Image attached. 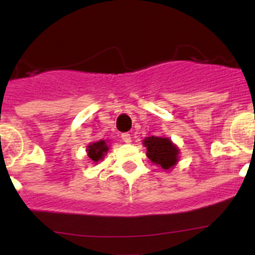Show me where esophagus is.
Instances as JSON below:
<instances>
[{
    "mask_svg": "<svg viewBox=\"0 0 255 255\" xmlns=\"http://www.w3.org/2000/svg\"><path fill=\"white\" fill-rule=\"evenodd\" d=\"M121 139H123V141H125V143H130V141H131V135H130L129 132H124V134H121Z\"/></svg>",
    "mask_w": 255,
    "mask_h": 255,
    "instance_id": "1",
    "label": "esophagus"
}]
</instances>
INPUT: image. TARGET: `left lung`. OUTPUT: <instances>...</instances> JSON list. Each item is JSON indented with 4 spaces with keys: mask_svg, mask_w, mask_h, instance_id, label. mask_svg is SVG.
Returning <instances> with one entry per match:
<instances>
[{
    "mask_svg": "<svg viewBox=\"0 0 255 255\" xmlns=\"http://www.w3.org/2000/svg\"><path fill=\"white\" fill-rule=\"evenodd\" d=\"M144 145L147 147L148 158L155 164H159L163 170H170L177 162V149L168 138L149 136L144 139Z\"/></svg>",
    "mask_w": 255,
    "mask_h": 255,
    "instance_id": "1",
    "label": "left lung"
}]
</instances>
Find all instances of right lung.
<instances>
[{
    "instance_id": "add662e5",
    "label": "right lung",
    "mask_w": 255,
    "mask_h": 255,
    "mask_svg": "<svg viewBox=\"0 0 255 255\" xmlns=\"http://www.w3.org/2000/svg\"><path fill=\"white\" fill-rule=\"evenodd\" d=\"M107 150L108 147L105 140L96 141V143L88 145V155L94 162H98L100 159H102L105 153H107Z\"/></svg>"
}]
</instances>
